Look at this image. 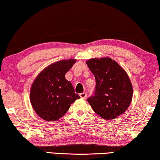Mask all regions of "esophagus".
<instances>
[{
    "label": "esophagus",
    "mask_w": 160,
    "mask_h": 160,
    "mask_svg": "<svg viewBox=\"0 0 160 160\" xmlns=\"http://www.w3.org/2000/svg\"><path fill=\"white\" fill-rule=\"evenodd\" d=\"M80 96L82 99H85L86 97H87V93L86 92H83V93H80Z\"/></svg>",
    "instance_id": "esophagus-1"
}]
</instances>
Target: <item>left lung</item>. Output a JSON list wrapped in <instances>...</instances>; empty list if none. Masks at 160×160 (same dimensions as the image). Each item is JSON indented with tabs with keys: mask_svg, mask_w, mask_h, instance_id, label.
<instances>
[{
	"mask_svg": "<svg viewBox=\"0 0 160 160\" xmlns=\"http://www.w3.org/2000/svg\"><path fill=\"white\" fill-rule=\"evenodd\" d=\"M86 63L96 80L94 95L88 99L94 112L107 120L123 114L132 98V83L126 70L109 57L94 58Z\"/></svg>",
	"mask_w": 160,
	"mask_h": 160,
	"instance_id": "8db88e82",
	"label": "left lung"
}]
</instances>
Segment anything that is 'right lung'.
I'll use <instances>...</instances> for the list:
<instances>
[{"label": "right lung", "instance_id": "right-lung-1", "mask_svg": "<svg viewBox=\"0 0 160 160\" xmlns=\"http://www.w3.org/2000/svg\"><path fill=\"white\" fill-rule=\"evenodd\" d=\"M76 60L73 58L56 61L42 70L30 89V102L34 112L47 121L61 118L75 100L80 97L75 94L72 83L65 75Z\"/></svg>", "mask_w": 160, "mask_h": 160}]
</instances>
